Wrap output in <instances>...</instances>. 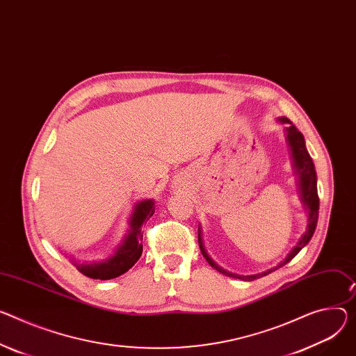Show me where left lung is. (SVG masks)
Returning <instances> with one entry per match:
<instances>
[{
  "instance_id": "obj_1",
  "label": "left lung",
  "mask_w": 356,
  "mask_h": 356,
  "mask_svg": "<svg viewBox=\"0 0 356 356\" xmlns=\"http://www.w3.org/2000/svg\"><path fill=\"white\" fill-rule=\"evenodd\" d=\"M282 123H288L289 127H286V132H288V142H289V146H291V150H293V156H294V160H296V168H297V172L300 173V186H301V195H302V200L305 203V206L309 209V224H308V230L307 233L302 236V238L298 241V244L293 248V251H291L288 254V257L285 258V260L278 264V267L273 268V270H268L266 273H261L258 275H250V277H243V275H237V274H232L229 271H225L222 268H220L217 264H214L211 261V258L206 254L204 248H203V243H202V238H200V234H199V245H200V251L202 254L204 255V258L207 260V263L216 268L218 273L227 275V277H233V278H238V280H244V281H252V280H257L260 277H264L270 273H273L274 270L285 266L286 263H289L293 258L308 244V241L312 238L314 236V232L316 229V222H318V210H319V197H318V190H316V173H315V168H314V163H312V159L309 156V153L307 152V147H305V142H304V136L302 134L298 131V129L296 127V124L291 122L289 119L286 118H281L280 119Z\"/></svg>"
}]
</instances>
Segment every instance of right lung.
Returning a JSON list of instances; mask_svg holds the SVG:
<instances>
[{"mask_svg":"<svg viewBox=\"0 0 356 356\" xmlns=\"http://www.w3.org/2000/svg\"><path fill=\"white\" fill-rule=\"evenodd\" d=\"M153 200H145L136 204L131 218V229H129V233L119 250L104 263L78 266V270L93 280H112L132 268L143 251L142 225L153 216Z\"/></svg>","mask_w":356,"mask_h":356,"instance_id":"1","label":"right lung"}]
</instances>
